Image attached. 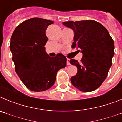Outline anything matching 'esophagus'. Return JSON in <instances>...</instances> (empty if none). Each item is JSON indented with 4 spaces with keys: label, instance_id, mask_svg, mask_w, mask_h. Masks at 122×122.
<instances>
[{
    "label": "esophagus",
    "instance_id": "1",
    "mask_svg": "<svg viewBox=\"0 0 122 122\" xmlns=\"http://www.w3.org/2000/svg\"><path fill=\"white\" fill-rule=\"evenodd\" d=\"M66 64H67V65H70V59H66Z\"/></svg>",
    "mask_w": 122,
    "mask_h": 122
}]
</instances>
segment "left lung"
Returning a JSON list of instances; mask_svg holds the SVG:
<instances>
[{"label": "left lung", "instance_id": "1", "mask_svg": "<svg viewBox=\"0 0 122 122\" xmlns=\"http://www.w3.org/2000/svg\"><path fill=\"white\" fill-rule=\"evenodd\" d=\"M74 30L72 48L82 52L80 62L71 59L70 63L77 68V73L71 77L74 87L84 92L98 89L106 78L114 54L112 38L103 25L93 20L63 22Z\"/></svg>", "mask_w": 122, "mask_h": 122}]
</instances>
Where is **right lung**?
<instances>
[{"instance_id":"right-lung-1","label":"right lung","mask_w":122,"mask_h":122,"mask_svg":"<svg viewBox=\"0 0 122 122\" xmlns=\"http://www.w3.org/2000/svg\"><path fill=\"white\" fill-rule=\"evenodd\" d=\"M54 22L40 18H31L16 27L11 37L17 74L29 90L43 92L53 86L58 71L66 66V58L62 54L51 57L45 52L48 41L46 31Z\"/></svg>"}]
</instances>
